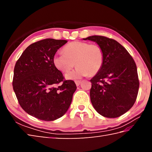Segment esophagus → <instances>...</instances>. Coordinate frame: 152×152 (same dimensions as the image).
Listing matches in <instances>:
<instances>
[{
  "mask_svg": "<svg viewBox=\"0 0 152 152\" xmlns=\"http://www.w3.org/2000/svg\"><path fill=\"white\" fill-rule=\"evenodd\" d=\"M75 83L77 86H79L80 83H81V81H80V80H76Z\"/></svg>",
  "mask_w": 152,
  "mask_h": 152,
  "instance_id": "esophagus-1",
  "label": "esophagus"
}]
</instances>
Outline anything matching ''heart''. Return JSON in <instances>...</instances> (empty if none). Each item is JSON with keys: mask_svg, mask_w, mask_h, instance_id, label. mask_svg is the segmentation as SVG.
Returning a JSON list of instances; mask_svg holds the SVG:
<instances>
[{"mask_svg": "<svg viewBox=\"0 0 152 152\" xmlns=\"http://www.w3.org/2000/svg\"><path fill=\"white\" fill-rule=\"evenodd\" d=\"M63 53L54 55L53 62L58 70L68 72L75 65L76 69L65 74L68 80H76L82 77L94 76L97 74L104 62V53L97 44L74 41L63 48Z\"/></svg>", "mask_w": 152, "mask_h": 152, "instance_id": "b5f03b06", "label": "heart"}]
</instances>
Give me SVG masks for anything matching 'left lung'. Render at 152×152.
Instances as JSON below:
<instances>
[{
  "mask_svg": "<svg viewBox=\"0 0 152 152\" xmlns=\"http://www.w3.org/2000/svg\"><path fill=\"white\" fill-rule=\"evenodd\" d=\"M102 48L104 62L90 80V99L99 114L115 118L132 108L137 97L139 81L136 64L125 48L115 40L102 36L83 38Z\"/></svg>",
  "mask_w": 152,
  "mask_h": 152,
  "instance_id": "obj_1",
  "label": "left lung"
}]
</instances>
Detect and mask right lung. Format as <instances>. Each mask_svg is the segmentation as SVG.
Returning a JSON list of instances; mask_svg holds the SVG:
<instances>
[{"instance_id": "add662e5", "label": "right lung", "mask_w": 152, "mask_h": 152, "mask_svg": "<svg viewBox=\"0 0 152 152\" xmlns=\"http://www.w3.org/2000/svg\"><path fill=\"white\" fill-rule=\"evenodd\" d=\"M67 42L53 38L28 46L15 63L13 89L19 104L27 114L40 120L54 121L65 114L76 86L63 80L53 62L57 51ZM63 82L59 86L56 85Z\"/></svg>"}]
</instances>
